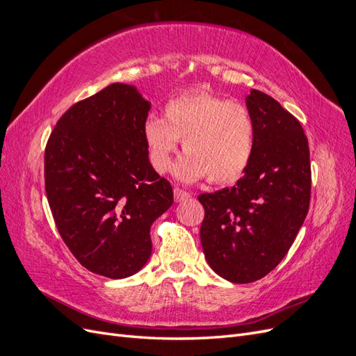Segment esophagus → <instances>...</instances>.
<instances>
[{"label": "esophagus", "instance_id": "34e87169", "mask_svg": "<svg viewBox=\"0 0 356 356\" xmlns=\"http://www.w3.org/2000/svg\"><path fill=\"white\" fill-rule=\"evenodd\" d=\"M174 196H175V202H178V203L186 202V200H188L191 197V195H190L188 191H184V190H181V188H175L174 190Z\"/></svg>", "mask_w": 356, "mask_h": 356}]
</instances>
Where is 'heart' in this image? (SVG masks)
<instances>
[{"label": "heart", "instance_id": "1", "mask_svg": "<svg viewBox=\"0 0 356 356\" xmlns=\"http://www.w3.org/2000/svg\"><path fill=\"white\" fill-rule=\"evenodd\" d=\"M153 168L163 174L172 165L179 139L187 153L175 168L184 182L209 177L224 184L242 177L251 163L255 124L242 104L211 93L178 96L165 105V120L149 117L143 127Z\"/></svg>", "mask_w": 356, "mask_h": 356}]
</instances>
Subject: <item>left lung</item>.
<instances>
[{"mask_svg":"<svg viewBox=\"0 0 356 356\" xmlns=\"http://www.w3.org/2000/svg\"><path fill=\"white\" fill-rule=\"evenodd\" d=\"M255 124L251 163L232 188L204 193L200 241L212 270L250 284L282 261L305 222L310 202V159L303 127L260 90L246 96Z\"/></svg>","mask_w":356,"mask_h":356,"instance_id":"1","label":"left lung"}]
</instances>
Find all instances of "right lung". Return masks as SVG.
I'll return each mask as SVG.
<instances>
[{
    "label": "right lung",
    "instance_id": "right-lung-1",
    "mask_svg": "<svg viewBox=\"0 0 356 356\" xmlns=\"http://www.w3.org/2000/svg\"><path fill=\"white\" fill-rule=\"evenodd\" d=\"M149 108L135 86L110 84L74 104L46 145V195L59 234L83 267L110 279L145 266L149 229L174 203L148 160Z\"/></svg>",
    "mask_w": 356,
    "mask_h": 356
}]
</instances>
